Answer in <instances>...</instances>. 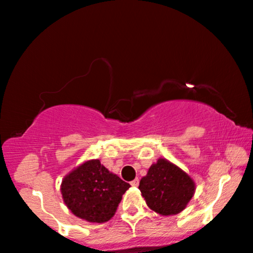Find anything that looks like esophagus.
I'll return each mask as SVG.
<instances>
[{"label":"esophagus","instance_id":"34e87169","mask_svg":"<svg viewBox=\"0 0 253 253\" xmlns=\"http://www.w3.org/2000/svg\"><path fill=\"white\" fill-rule=\"evenodd\" d=\"M130 185L132 186V187H138V185H139V179H138V178L133 179V180L130 182Z\"/></svg>","mask_w":253,"mask_h":253}]
</instances>
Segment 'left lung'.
Returning a JSON list of instances; mask_svg holds the SVG:
<instances>
[{
  "instance_id": "1",
  "label": "left lung",
  "mask_w": 253,
  "mask_h": 253,
  "mask_svg": "<svg viewBox=\"0 0 253 253\" xmlns=\"http://www.w3.org/2000/svg\"><path fill=\"white\" fill-rule=\"evenodd\" d=\"M139 189L147 206L163 215L177 214L187 206L195 192V184L186 172L161 159L149 168Z\"/></svg>"
}]
</instances>
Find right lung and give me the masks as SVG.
I'll list each match as a JSON object with an SVG mask.
<instances>
[{
    "label": "right lung",
    "instance_id": "obj_1",
    "mask_svg": "<svg viewBox=\"0 0 253 253\" xmlns=\"http://www.w3.org/2000/svg\"><path fill=\"white\" fill-rule=\"evenodd\" d=\"M129 187L127 182L101 166L100 161L92 160L66 175L61 194L76 217L90 222H105L115 214Z\"/></svg>",
    "mask_w": 253,
    "mask_h": 253
}]
</instances>
